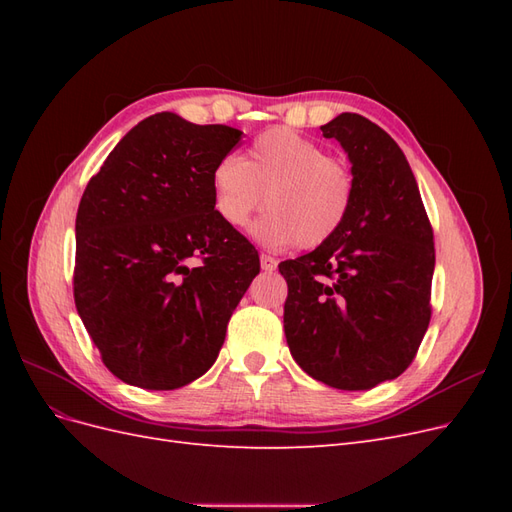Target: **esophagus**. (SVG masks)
I'll use <instances>...</instances> for the list:
<instances>
[{
	"mask_svg": "<svg viewBox=\"0 0 512 512\" xmlns=\"http://www.w3.org/2000/svg\"><path fill=\"white\" fill-rule=\"evenodd\" d=\"M260 267H262V271L273 273V271L277 269V260L271 258V256H267V254H262V256H260Z\"/></svg>",
	"mask_w": 512,
	"mask_h": 512,
	"instance_id": "34e87169",
	"label": "esophagus"
}]
</instances>
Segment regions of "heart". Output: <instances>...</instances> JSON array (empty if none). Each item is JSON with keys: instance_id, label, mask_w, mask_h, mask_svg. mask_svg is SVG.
Segmentation results:
<instances>
[{"instance_id": "b5f03b06", "label": "heart", "mask_w": 512, "mask_h": 512, "mask_svg": "<svg viewBox=\"0 0 512 512\" xmlns=\"http://www.w3.org/2000/svg\"><path fill=\"white\" fill-rule=\"evenodd\" d=\"M250 235L271 250L318 247L346 224L354 203L348 162L288 128L262 132L245 158L226 156L211 173L213 209L230 228H243L262 207Z\"/></svg>"}]
</instances>
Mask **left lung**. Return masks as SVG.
Segmentation results:
<instances>
[{
    "label": "left lung",
    "instance_id": "left-lung-1",
    "mask_svg": "<svg viewBox=\"0 0 512 512\" xmlns=\"http://www.w3.org/2000/svg\"><path fill=\"white\" fill-rule=\"evenodd\" d=\"M348 153L354 203L314 252L284 260V331L314 380L367 391L404 374L431 318L433 230L404 151L376 123L342 113L327 126Z\"/></svg>",
    "mask_w": 512,
    "mask_h": 512
}]
</instances>
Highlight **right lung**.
I'll list each match as a JSON object with an SVG mask.
<instances>
[{"label":"right lung","mask_w":512,"mask_h":512,"mask_svg":"<svg viewBox=\"0 0 512 512\" xmlns=\"http://www.w3.org/2000/svg\"><path fill=\"white\" fill-rule=\"evenodd\" d=\"M241 134L156 113L87 183L74 303L102 363L126 384L173 391L203 376L260 271L250 241L220 220L211 196L213 168ZM190 257L201 265L190 268Z\"/></svg>","instance_id":"obj_1"}]
</instances>
